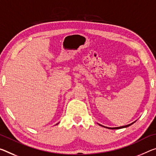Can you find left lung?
<instances>
[{
    "mask_svg": "<svg viewBox=\"0 0 156 156\" xmlns=\"http://www.w3.org/2000/svg\"><path fill=\"white\" fill-rule=\"evenodd\" d=\"M135 122H133V123H130V124H128V125H126V126H120V127H115V128H108V127H105V126H102V125H101V124H98V125H100L101 126H103V127H105V128H109V129H120V128H127V127H128V126H130V125H132L133 123H134Z\"/></svg>",
    "mask_w": 156,
    "mask_h": 156,
    "instance_id": "8db88e82",
    "label": "left lung"
}]
</instances>
